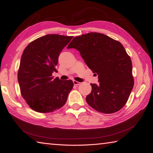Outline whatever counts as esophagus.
Returning a JSON list of instances; mask_svg holds the SVG:
<instances>
[{
	"mask_svg": "<svg viewBox=\"0 0 153 153\" xmlns=\"http://www.w3.org/2000/svg\"><path fill=\"white\" fill-rule=\"evenodd\" d=\"M73 84L75 85H80L81 83L79 82H77L76 80H73Z\"/></svg>",
	"mask_w": 153,
	"mask_h": 153,
	"instance_id": "obj_1",
	"label": "esophagus"
}]
</instances>
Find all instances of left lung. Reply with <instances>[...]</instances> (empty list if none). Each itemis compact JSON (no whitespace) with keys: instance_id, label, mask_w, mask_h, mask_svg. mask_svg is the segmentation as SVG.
Here are the masks:
<instances>
[{"instance_id":"8db88e82","label":"left lung","mask_w":153,"mask_h":153,"mask_svg":"<svg viewBox=\"0 0 153 153\" xmlns=\"http://www.w3.org/2000/svg\"><path fill=\"white\" fill-rule=\"evenodd\" d=\"M67 48L79 51L87 66L98 75L99 84H91L88 105L103 114L121 110L134 85L131 60L123 45L105 34L91 32L74 38Z\"/></svg>"}]
</instances>
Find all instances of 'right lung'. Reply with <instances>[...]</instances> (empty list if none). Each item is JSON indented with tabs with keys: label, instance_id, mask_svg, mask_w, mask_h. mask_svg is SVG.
<instances>
[{
	"label": "right lung",
	"instance_id": "right-lung-1",
	"mask_svg": "<svg viewBox=\"0 0 153 153\" xmlns=\"http://www.w3.org/2000/svg\"><path fill=\"white\" fill-rule=\"evenodd\" d=\"M73 36L48 34L30 42L22 53L18 81L20 92L32 110L52 112L66 103L73 87L71 80L53 79L60 53Z\"/></svg>",
	"mask_w": 153,
	"mask_h": 153
}]
</instances>
